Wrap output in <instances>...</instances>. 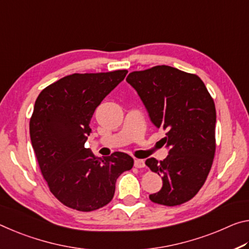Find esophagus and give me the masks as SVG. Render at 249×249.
<instances>
[{
  "instance_id": "esophagus-1",
  "label": "esophagus",
  "mask_w": 249,
  "mask_h": 249,
  "mask_svg": "<svg viewBox=\"0 0 249 249\" xmlns=\"http://www.w3.org/2000/svg\"><path fill=\"white\" fill-rule=\"evenodd\" d=\"M134 166L138 169H141V168H144L145 166V163L143 160H140V159H136L134 160Z\"/></svg>"
}]
</instances>
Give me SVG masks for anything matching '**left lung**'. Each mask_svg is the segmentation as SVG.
Masks as SVG:
<instances>
[{"label": "left lung", "mask_w": 249, "mask_h": 249, "mask_svg": "<svg viewBox=\"0 0 249 249\" xmlns=\"http://www.w3.org/2000/svg\"><path fill=\"white\" fill-rule=\"evenodd\" d=\"M127 83L136 89L150 120L166 130L163 144L169 156L145 164L162 177L152 202L175 206L190 201L204 184L215 154L216 110L213 98L198 76L171 66L132 71Z\"/></svg>", "instance_id": "8db88e82"}]
</instances>
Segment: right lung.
Segmentation results:
<instances>
[{
	"label": "right lung",
	"mask_w": 249,
	"mask_h": 249,
	"mask_svg": "<svg viewBox=\"0 0 249 249\" xmlns=\"http://www.w3.org/2000/svg\"><path fill=\"white\" fill-rule=\"evenodd\" d=\"M128 71L72 74L39 93L30 121L33 149L54 196L71 209L91 212L111 201L116 181L133 166L127 153L96 158L85 148L96 108Z\"/></svg>",
	"instance_id": "1"
}]
</instances>
